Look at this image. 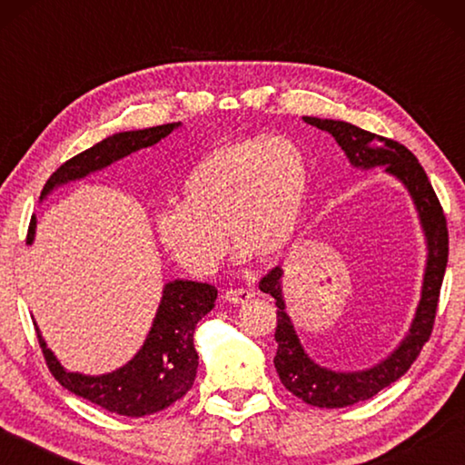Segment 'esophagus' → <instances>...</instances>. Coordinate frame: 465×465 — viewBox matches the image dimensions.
Segmentation results:
<instances>
[{
	"mask_svg": "<svg viewBox=\"0 0 465 465\" xmlns=\"http://www.w3.org/2000/svg\"><path fill=\"white\" fill-rule=\"evenodd\" d=\"M254 297V289H246V287H240V289H227L225 291V299L232 303H246L248 299Z\"/></svg>",
	"mask_w": 465,
	"mask_h": 465,
	"instance_id": "34e87169",
	"label": "esophagus"
}]
</instances>
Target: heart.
<instances>
[{
    "instance_id": "obj_1",
    "label": "heart",
    "mask_w": 465,
    "mask_h": 465,
    "mask_svg": "<svg viewBox=\"0 0 465 465\" xmlns=\"http://www.w3.org/2000/svg\"><path fill=\"white\" fill-rule=\"evenodd\" d=\"M308 184V155L295 139L223 141L188 170L180 204L157 213V235L194 274H211L223 261L225 233L242 258L271 261L293 238Z\"/></svg>"
}]
</instances>
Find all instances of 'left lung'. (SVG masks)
Segmentation results:
<instances>
[{
  "label": "left lung",
  "instance_id": "8db88e82",
  "mask_svg": "<svg viewBox=\"0 0 465 465\" xmlns=\"http://www.w3.org/2000/svg\"><path fill=\"white\" fill-rule=\"evenodd\" d=\"M303 121L312 124V127L330 133L336 139V143L344 149L352 166H383L385 172L402 180L408 193L412 194L416 209H419L429 246L422 297L411 332H408L402 344L388 359L381 361L373 369H367V371L336 373L313 363L303 352L302 344H299L293 324H291L285 312V302H282L281 295L282 271L279 266H274L269 274H264L261 279L258 287L264 293H271L274 297V305H277L274 341H277L279 346L277 357H274V367H277L279 380L293 396L303 400L305 404L320 408H344L373 398L377 391H381L390 383L400 380L411 369L416 357L420 355L422 346L429 342L432 326H435L447 256H450V232H447L443 207H440L437 194L432 191L427 172H424L411 149L398 143V141L375 135V133L359 129L355 124L344 121L316 119V116H303Z\"/></svg>",
  "mask_w": 465,
  "mask_h": 465
}]
</instances>
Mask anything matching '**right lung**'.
I'll return each mask as SVG.
<instances>
[{"instance_id": "add662e5", "label": "right lung", "mask_w": 465, "mask_h": 465, "mask_svg": "<svg viewBox=\"0 0 465 465\" xmlns=\"http://www.w3.org/2000/svg\"><path fill=\"white\" fill-rule=\"evenodd\" d=\"M180 123L160 124L143 131L116 133L113 137L102 139L85 152L74 155L72 160L53 172L43 188V196L49 194L54 186L65 184L69 180L88 176L110 166L137 149L157 143L170 135ZM36 219L33 215L28 225L26 243H33ZM217 289L209 282L194 281H172L163 287L162 303L157 308L153 326L149 330L143 346L127 365L108 375H82L69 373L61 367L53 352L46 349L41 332L36 328L38 344L43 349L46 367L63 388L74 391L75 396L90 400L108 412L123 416H147L178 402L193 388L199 355L194 351L193 334L199 320L215 308Z\"/></svg>"}]
</instances>
